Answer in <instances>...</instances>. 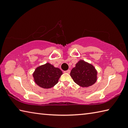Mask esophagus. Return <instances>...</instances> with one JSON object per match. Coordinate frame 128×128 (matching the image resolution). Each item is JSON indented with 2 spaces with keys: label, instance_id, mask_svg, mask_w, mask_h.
I'll return each instance as SVG.
<instances>
[{
  "label": "esophagus",
  "instance_id": "34e87169",
  "mask_svg": "<svg viewBox=\"0 0 128 128\" xmlns=\"http://www.w3.org/2000/svg\"><path fill=\"white\" fill-rule=\"evenodd\" d=\"M64 72L66 73H70V69H68V70H65Z\"/></svg>",
  "mask_w": 128,
  "mask_h": 128
}]
</instances>
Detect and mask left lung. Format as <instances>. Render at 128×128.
<instances>
[{
  "label": "left lung",
  "mask_w": 128,
  "mask_h": 128,
  "mask_svg": "<svg viewBox=\"0 0 128 128\" xmlns=\"http://www.w3.org/2000/svg\"><path fill=\"white\" fill-rule=\"evenodd\" d=\"M70 76L74 82L81 87H88L96 81L97 72L92 64L80 61L70 72Z\"/></svg>",
  "instance_id": "8db88e82"
}]
</instances>
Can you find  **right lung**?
Masks as SVG:
<instances>
[{
	"label": "right lung",
	"instance_id": "right-lung-1",
	"mask_svg": "<svg viewBox=\"0 0 128 128\" xmlns=\"http://www.w3.org/2000/svg\"><path fill=\"white\" fill-rule=\"evenodd\" d=\"M62 74L59 68L46 63L36 68L33 73L34 81L40 87L49 88L55 86Z\"/></svg>",
	"mask_w": 128,
	"mask_h": 128
}]
</instances>
